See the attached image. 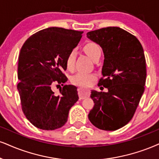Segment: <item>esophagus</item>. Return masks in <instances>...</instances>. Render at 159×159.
I'll return each mask as SVG.
<instances>
[{
    "mask_svg": "<svg viewBox=\"0 0 159 159\" xmlns=\"http://www.w3.org/2000/svg\"><path fill=\"white\" fill-rule=\"evenodd\" d=\"M78 94L80 99H83L85 98L89 97L91 94V91L89 89H84V88H80L79 91H78Z\"/></svg>",
    "mask_w": 159,
    "mask_h": 159,
    "instance_id": "34e87169",
    "label": "esophagus"
}]
</instances>
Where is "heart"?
Listing matches in <instances>:
<instances>
[{"instance_id":"1","label":"heart","mask_w":159,"mask_h":159,"mask_svg":"<svg viewBox=\"0 0 159 159\" xmlns=\"http://www.w3.org/2000/svg\"><path fill=\"white\" fill-rule=\"evenodd\" d=\"M85 52L89 54V56L92 60L95 57L97 54L101 53V48L95 43H89L85 46ZM76 50L72 49L68 54L66 59V66L69 70H73L75 66V61L76 58ZM96 78V75L92 73H85V72H79L76 74L71 77L72 84L81 87H87L91 85L93 80Z\"/></svg>"}]
</instances>
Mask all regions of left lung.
Returning <instances> with one entry per match:
<instances>
[{
  "label": "left lung",
  "instance_id": "8db88e82",
  "mask_svg": "<svg viewBox=\"0 0 159 159\" xmlns=\"http://www.w3.org/2000/svg\"><path fill=\"white\" fill-rule=\"evenodd\" d=\"M104 53L102 78L98 85L107 92L91 91L94 106L89 119L97 128L113 131L131 120L144 91L147 70L144 50L134 35L119 27L87 33ZM102 88V87H101Z\"/></svg>",
  "mask_w": 159,
  "mask_h": 159
}]
</instances>
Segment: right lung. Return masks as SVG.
Returning <instances> with one entry per match:
<instances>
[{"mask_svg":"<svg viewBox=\"0 0 159 159\" xmlns=\"http://www.w3.org/2000/svg\"><path fill=\"white\" fill-rule=\"evenodd\" d=\"M83 33L50 27L29 37L21 48L17 90L23 113L38 128L53 130L63 126L70 107L79 99L76 86L64 85L58 96L51 88L54 81L63 85L68 80L62 73L67 68L66 59Z\"/></svg>","mask_w":159,"mask_h":159,"instance_id":"right-lung-1","label":"right lung"}]
</instances>
